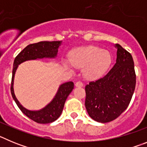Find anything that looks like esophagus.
Wrapping results in <instances>:
<instances>
[{
  "mask_svg": "<svg viewBox=\"0 0 147 147\" xmlns=\"http://www.w3.org/2000/svg\"><path fill=\"white\" fill-rule=\"evenodd\" d=\"M75 85H76V87H80V88H81V87L83 86V83L80 81H78L75 83Z\"/></svg>",
  "mask_w": 147,
  "mask_h": 147,
  "instance_id": "esophagus-1",
  "label": "esophagus"
}]
</instances>
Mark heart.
I'll return each instance as SVG.
<instances>
[{
  "label": "heart",
  "instance_id": "1",
  "mask_svg": "<svg viewBox=\"0 0 147 147\" xmlns=\"http://www.w3.org/2000/svg\"><path fill=\"white\" fill-rule=\"evenodd\" d=\"M74 66L83 68V74L87 79L93 80L104 74L112 62L111 54L107 50L94 45L78 48L70 55ZM64 65L68 67L67 62Z\"/></svg>",
  "mask_w": 147,
  "mask_h": 147
}]
</instances>
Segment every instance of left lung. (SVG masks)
Here are the masks:
<instances>
[{"label":"left lung","mask_w":147,"mask_h":147,"mask_svg":"<svg viewBox=\"0 0 147 147\" xmlns=\"http://www.w3.org/2000/svg\"><path fill=\"white\" fill-rule=\"evenodd\" d=\"M116 62L107 74L85 86V107L91 119L107 123L127 108L136 84L134 62L130 54L115 44Z\"/></svg>","instance_id":"obj_1"}]
</instances>
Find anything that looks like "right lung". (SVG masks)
I'll list each match as a JSON object with an SVG mask.
<instances>
[{"label":"right lung","mask_w":147,"mask_h":147,"mask_svg":"<svg viewBox=\"0 0 147 147\" xmlns=\"http://www.w3.org/2000/svg\"><path fill=\"white\" fill-rule=\"evenodd\" d=\"M62 41H42L37 43L30 44L19 53L15 57L13 64L12 78L11 83V93L13 99L23 113L30 119L39 124H49L56 121L60 116L64 107L65 102L68 95L74 89V82H67L59 86L57 93L53 100L44 108L40 110H29L23 107L17 99L14 93V77L18 65L22 62L32 59H42V58H55L57 55L58 49L60 46Z\"/></svg>","instance_id":"add662e5"}]
</instances>
